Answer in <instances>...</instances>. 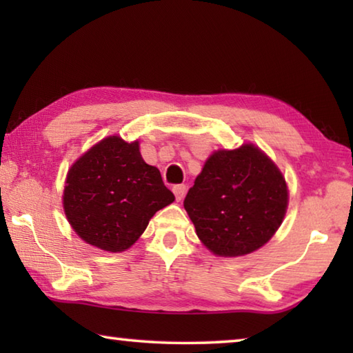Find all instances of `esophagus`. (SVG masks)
Segmentation results:
<instances>
[{
  "mask_svg": "<svg viewBox=\"0 0 353 353\" xmlns=\"http://www.w3.org/2000/svg\"><path fill=\"white\" fill-rule=\"evenodd\" d=\"M172 193H174V196H176V199H177V201H182V199H183V196H185V193H187V187H185L183 183H181V185H174V187H172Z\"/></svg>",
  "mask_w": 353,
  "mask_h": 353,
  "instance_id": "esophagus-1",
  "label": "esophagus"
}]
</instances>
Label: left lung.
I'll use <instances>...</instances> for the list:
<instances>
[{"label":"left lung","instance_id":"obj_1","mask_svg":"<svg viewBox=\"0 0 353 353\" xmlns=\"http://www.w3.org/2000/svg\"><path fill=\"white\" fill-rule=\"evenodd\" d=\"M286 205L282 172L254 145L213 152L183 201L199 240L223 256L246 255L270 241Z\"/></svg>","mask_w":353,"mask_h":353}]
</instances>
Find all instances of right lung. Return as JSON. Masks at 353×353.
<instances>
[{"instance_id":"right-lung-1","label":"right lung","mask_w":353,"mask_h":353,"mask_svg":"<svg viewBox=\"0 0 353 353\" xmlns=\"http://www.w3.org/2000/svg\"><path fill=\"white\" fill-rule=\"evenodd\" d=\"M174 194L160 171L143 160L139 141L109 137L71 166L63 210L83 241L121 252L139 240L149 219L170 205Z\"/></svg>"}]
</instances>
